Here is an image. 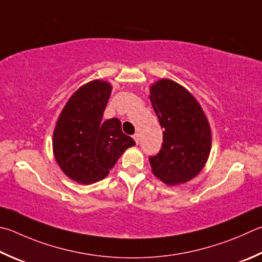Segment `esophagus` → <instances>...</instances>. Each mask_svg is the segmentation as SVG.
Wrapping results in <instances>:
<instances>
[{"label":"esophagus","mask_w":262,"mask_h":262,"mask_svg":"<svg viewBox=\"0 0 262 262\" xmlns=\"http://www.w3.org/2000/svg\"><path fill=\"white\" fill-rule=\"evenodd\" d=\"M133 139H134L136 144H139V142H140V134H137V133H136V134H135L134 136H133Z\"/></svg>","instance_id":"esophagus-1"}]
</instances>
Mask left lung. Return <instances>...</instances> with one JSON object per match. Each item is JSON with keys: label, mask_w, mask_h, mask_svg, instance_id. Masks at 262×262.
<instances>
[{"label": "left lung", "mask_w": 262, "mask_h": 262, "mask_svg": "<svg viewBox=\"0 0 262 262\" xmlns=\"http://www.w3.org/2000/svg\"><path fill=\"white\" fill-rule=\"evenodd\" d=\"M149 98L164 128L159 154L149 158L152 173L168 185L188 182L201 173L211 152L205 112L188 89L170 79L152 83Z\"/></svg>", "instance_id": "8db88e82"}]
</instances>
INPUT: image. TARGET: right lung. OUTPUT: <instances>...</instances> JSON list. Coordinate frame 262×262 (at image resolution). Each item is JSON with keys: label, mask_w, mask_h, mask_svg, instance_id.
<instances>
[{"label": "right lung", "mask_w": 262, "mask_h": 262, "mask_svg": "<svg viewBox=\"0 0 262 262\" xmlns=\"http://www.w3.org/2000/svg\"><path fill=\"white\" fill-rule=\"evenodd\" d=\"M111 92L107 81L93 80L70 97L57 119L52 135L55 159L66 177L78 183L106 178L123 152L135 145L122 133L119 119L102 121Z\"/></svg>", "instance_id": "right-lung-1"}]
</instances>
